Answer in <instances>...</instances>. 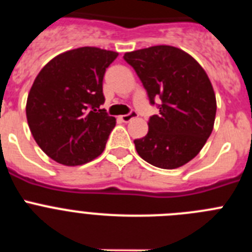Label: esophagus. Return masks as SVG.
Listing matches in <instances>:
<instances>
[{
    "instance_id": "34e87169",
    "label": "esophagus",
    "mask_w": 252,
    "mask_h": 252,
    "mask_svg": "<svg viewBox=\"0 0 252 252\" xmlns=\"http://www.w3.org/2000/svg\"><path fill=\"white\" fill-rule=\"evenodd\" d=\"M136 116H137V113L135 112V111H132V112L127 113V115L120 116V120H121L122 122H128V121H131V120H132V119H135Z\"/></svg>"
}]
</instances>
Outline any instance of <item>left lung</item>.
<instances>
[{"mask_svg":"<svg viewBox=\"0 0 252 252\" xmlns=\"http://www.w3.org/2000/svg\"><path fill=\"white\" fill-rule=\"evenodd\" d=\"M150 99H161L149 131L135 140L142 159L161 169H177L202 150L215 125L217 102L208 75L184 50L157 45L125 53Z\"/></svg>","mask_w":252,"mask_h":252,"instance_id":"left-lung-1","label":"left lung"}]
</instances>
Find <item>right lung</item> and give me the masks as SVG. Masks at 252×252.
Here are the masks:
<instances>
[{
    "instance_id": "add662e5",
    "label": "right lung",
    "mask_w": 252,
    "mask_h": 252,
    "mask_svg": "<svg viewBox=\"0 0 252 252\" xmlns=\"http://www.w3.org/2000/svg\"><path fill=\"white\" fill-rule=\"evenodd\" d=\"M119 53L94 46L64 51L39 72L26 117L40 149L59 164L82 165L101 155L116 119L107 115L102 82Z\"/></svg>"
}]
</instances>
